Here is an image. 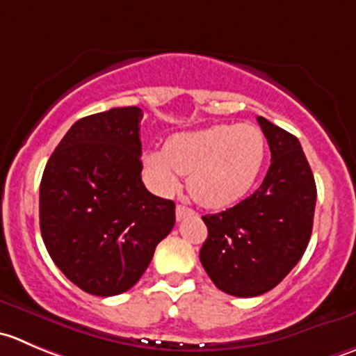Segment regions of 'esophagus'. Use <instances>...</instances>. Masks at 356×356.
<instances>
[{
  "label": "esophagus",
  "mask_w": 356,
  "mask_h": 356,
  "mask_svg": "<svg viewBox=\"0 0 356 356\" xmlns=\"http://www.w3.org/2000/svg\"><path fill=\"white\" fill-rule=\"evenodd\" d=\"M186 216H195V210L189 209V207H186V205L175 207V217H177V220L184 219Z\"/></svg>",
  "instance_id": "34e87169"
}]
</instances>
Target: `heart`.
I'll list each match as a JSON object with an SVG mask.
<instances>
[{"label": "heart", "instance_id": "heart-1", "mask_svg": "<svg viewBox=\"0 0 356 356\" xmlns=\"http://www.w3.org/2000/svg\"><path fill=\"white\" fill-rule=\"evenodd\" d=\"M266 154L268 144L257 127L222 123L175 134L165 149L144 153V167L160 193H174L182 174H189L193 198L209 209H224L250 193Z\"/></svg>", "mask_w": 356, "mask_h": 356}]
</instances>
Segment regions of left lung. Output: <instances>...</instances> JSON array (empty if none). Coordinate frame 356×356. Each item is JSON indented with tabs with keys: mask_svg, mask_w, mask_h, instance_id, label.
<instances>
[{
	"mask_svg": "<svg viewBox=\"0 0 356 356\" xmlns=\"http://www.w3.org/2000/svg\"><path fill=\"white\" fill-rule=\"evenodd\" d=\"M271 151L262 184L248 198L203 216L200 261L217 289L255 298L277 287L308 247L316 186L298 137L257 116Z\"/></svg>",
	"mask_w": 356,
	"mask_h": 356,
	"instance_id": "1",
	"label": "left lung"
}]
</instances>
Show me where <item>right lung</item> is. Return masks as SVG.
I'll use <instances>...</instances> for the list:
<instances>
[{
    "label": "right lung",
    "instance_id": "right-lung-1",
    "mask_svg": "<svg viewBox=\"0 0 356 356\" xmlns=\"http://www.w3.org/2000/svg\"><path fill=\"white\" fill-rule=\"evenodd\" d=\"M143 109L85 116L51 153L40 186V227L58 270L92 296H118L147 270L175 224V203L140 172Z\"/></svg>",
    "mask_w": 356,
    "mask_h": 356
}]
</instances>
